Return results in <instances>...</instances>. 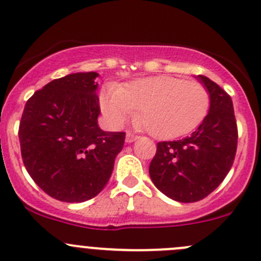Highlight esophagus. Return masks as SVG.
I'll return each mask as SVG.
<instances>
[{
    "label": "esophagus",
    "mask_w": 261,
    "mask_h": 261,
    "mask_svg": "<svg viewBox=\"0 0 261 261\" xmlns=\"http://www.w3.org/2000/svg\"><path fill=\"white\" fill-rule=\"evenodd\" d=\"M139 139L138 135H135V134L133 133H126V143L127 144H131L134 143V141H136Z\"/></svg>",
    "instance_id": "esophagus-1"
}]
</instances>
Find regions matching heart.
Returning a JSON list of instances; mask_svg holds the SVG:
<instances>
[{
  "mask_svg": "<svg viewBox=\"0 0 261 261\" xmlns=\"http://www.w3.org/2000/svg\"><path fill=\"white\" fill-rule=\"evenodd\" d=\"M105 116L121 125L139 110L138 118L154 138L173 139L201 125L210 109V94L201 83L158 75L111 89L101 98Z\"/></svg>",
  "mask_w": 261,
  "mask_h": 261,
  "instance_id": "b5f03b06",
  "label": "heart"
}]
</instances>
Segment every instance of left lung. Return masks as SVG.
<instances>
[{"label":"left lung","instance_id":"8db88e82","mask_svg":"<svg viewBox=\"0 0 261 261\" xmlns=\"http://www.w3.org/2000/svg\"><path fill=\"white\" fill-rule=\"evenodd\" d=\"M196 80L210 94V110L191 136L158 143L149 167L154 186L181 203L203 199L225 179L238 147L233 105L218 84L204 75Z\"/></svg>","mask_w":261,"mask_h":261}]
</instances>
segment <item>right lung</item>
Returning <instances> with one entry per match:
<instances>
[{"label": "right lung", "instance_id": "right-lung-1", "mask_svg": "<svg viewBox=\"0 0 261 261\" xmlns=\"http://www.w3.org/2000/svg\"><path fill=\"white\" fill-rule=\"evenodd\" d=\"M96 72L49 82L26 102L18 127L21 155L33 180L53 198L80 203L109 183L125 133L98 126Z\"/></svg>", "mask_w": 261, "mask_h": 261}]
</instances>
